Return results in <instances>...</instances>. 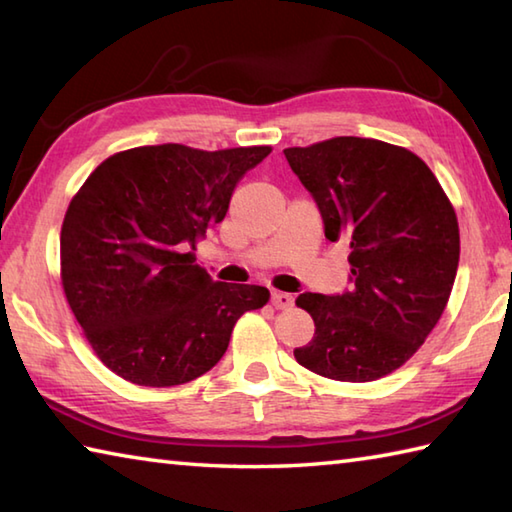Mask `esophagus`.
<instances>
[{"label":"esophagus","instance_id":"1","mask_svg":"<svg viewBox=\"0 0 512 512\" xmlns=\"http://www.w3.org/2000/svg\"><path fill=\"white\" fill-rule=\"evenodd\" d=\"M271 305L276 309H289L294 305V298H291V294H285V291H271Z\"/></svg>","mask_w":512,"mask_h":512}]
</instances>
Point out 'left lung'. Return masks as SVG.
<instances>
[{"label": "left lung", "mask_w": 512, "mask_h": 512, "mask_svg": "<svg viewBox=\"0 0 512 512\" xmlns=\"http://www.w3.org/2000/svg\"><path fill=\"white\" fill-rule=\"evenodd\" d=\"M285 159L316 201L327 241L351 245V289L298 296L316 333L294 356L331 380H378L422 347L451 296L453 205L420 156L378 139L336 137L287 148Z\"/></svg>", "instance_id": "8db88e82"}]
</instances>
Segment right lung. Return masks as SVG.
Masks as SVG:
<instances>
[{
  "label": "right lung",
  "mask_w": 512,
  "mask_h": 512,
  "mask_svg": "<svg viewBox=\"0 0 512 512\" xmlns=\"http://www.w3.org/2000/svg\"><path fill=\"white\" fill-rule=\"evenodd\" d=\"M269 152L143 145L103 161L70 201L61 283L99 360L123 380H196L223 358L236 320L269 300L267 287L216 283L194 256Z\"/></svg>",
  "instance_id": "1"
}]
</instances>
